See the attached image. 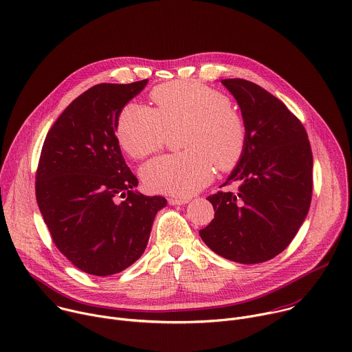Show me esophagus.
Here are the masks:
<instances>
[{"mask_svg": "<svg viewBox=\"0 0 352 352\" xmlns=\"http://www.w3.org/2000/svg\"><path fill=\"white\" fill-rule=\"evenodd\" d=\"M187 202H188L187 198H169L170 205H184Z\"/></svg>", "mask_w": 352, "mask_h": 352, "instance_id": "34e87169", "label": "esophagus"}]
</instances>
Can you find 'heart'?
<instances>
[{
    "label": "heart",
    "mask_w": 352,
    "mask_h": 352,
    "mask_svg": "<svg viewBox=\"0 0 352 352\" xmlns=\"http://www.w3.org/2000/svg\"><path fill=\"white\" fill-rule=\"evenodd\" d=\"M155 108L127 104L118 119L116 134L133 158L161 150L169 131L184 129L180 154L155 158L142 169L150 191L190 197L208 186L221 170L233 169L244 155L248 130L244 116L223 93L191 82L158 86L153 94Z\"/></svg>",
    "instance_id": "1"
}]
</instances>
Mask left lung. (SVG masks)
I'll return each mask as SVG.
<instances>
[{
    "instance_id": "left-lung-1",
    "label": "left lung",
    "mask_w": 352,
    "mask_h": 352,
    "mask_svg": "<svg viewBox=\"0 0 352 352\" xmlns=\"http://www.w3.org/2000/svg\"><path fill=\"white\" fill-rule=\"evenodd\" d=\"M245 119L243 158L228 183L237 192L218 191L206 199L215 218L199 230L218 255L239 263H261L278 255L296 237L312 198V151L308 134L287 107L258 85L225 79Z\"/></svg>"
}]
</instances>
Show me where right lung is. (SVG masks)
<instances>
[{"label": "right lung", "instance_id": "obj_1", "mask_svg": "<svg viewBox=\"0 0 352 352\" xmlns=\"http://www.w3.org/2000/svg\"><path fill=\"white\" fill-rule=\"evenodd\" d=\"M146 80L101 83L67 105L44 140L36 198L56 248L94 276L119 273L143 255L161 195L134 190L115 135L122 108Z\"/></svg>", "mask_w": 352, "mask_h": 352}]
</instances>
